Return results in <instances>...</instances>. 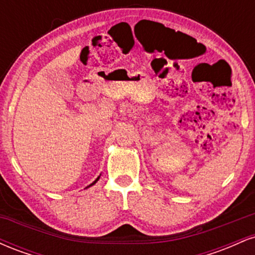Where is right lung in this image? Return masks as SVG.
Listing matches in <instances>:
<instances>
[{"mask_svg":"<svg viewBox=\"0 0 255 255\" xmlns=\"http://www.w3.org/2000/svg\"><path fill=\"white\" fill-rule=\"evenodd\" d=\"M99 177H101V175H99V176H98L97 178H96V180H95V181H93V182H92V183H91V184H90V186H87V187H86V188H89V187H91V186H93V184H95V183H96V182H97V181L99 180Z\"/></svg>","mask_w":255,"mask_h":255,"instance_id":"obj_1","label":"right lung"}]
</instances>
